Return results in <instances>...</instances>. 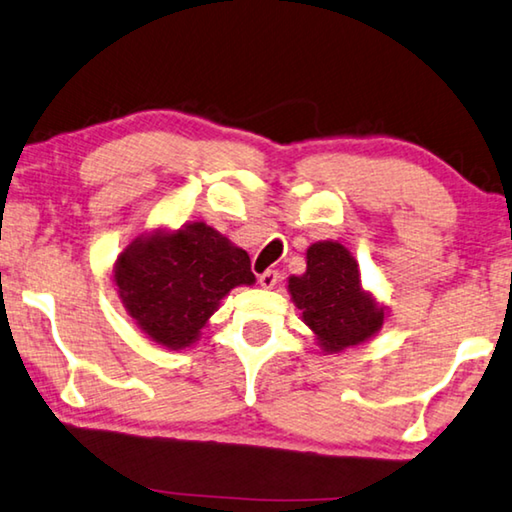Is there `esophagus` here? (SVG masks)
Instances as JSON below:
<instances>
[{"mask_svg": "<svg viewBox=\"0 0 512 512\" xmlns=\"http://www.w3.org/2000/svg\"><path fill=\"white\" fill-rule=\"evenodd\" d=\"M279 281V272L277 270H265L263 274H258V283H261L263 288H274Z\"/></svg>", "mask_w": 512, "mask_h": 512, "instance_id": "1", "label": "esophagus"}]
</instances>
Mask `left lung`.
<instances>
[{"label": "left lung", "instance_id": "8db88e82", "mask_svg": "<svg viewBox=\"0 0 512 512\" xmlns=\"http://www.w3.org/2000/svg\"><path fill=\"white\" fill-rule=\"evenodd\" d=\"M288 290L327 352L364 343L382 327L384 311L361 290L357 261L338 242L311 245L306 272L290 277Z\"/></svg>", "mask_w": 512, "mask_h": 512}]
</instances>
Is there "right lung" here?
I'll return each mask as SVG.
<instances>
[{
    "instance_id": "1",
    "label": "right lung",
    "mask_w": 512,
    "mask_h": 512,
    "mask_svg": "<svg viewBox=\"0 0 512 512\" xmlns=\"http://www.w3.org/2000/svg\"><path fill=\"white\" fill-rule=\"evenodd\" d=\"M116 286L137 325L167 348H185L231 288L254 283L245 249L196 222L176 233L137 238L119 256Z\"/></svg>"
}]
</instances>
